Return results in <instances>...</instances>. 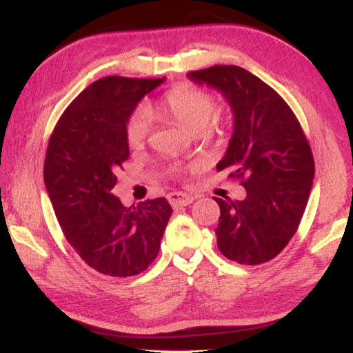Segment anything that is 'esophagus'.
Listing matches in <instances>:
<instances>
[{"instance_id":"obj_1","label":"esophagus","mask_w":353,"mask_h":353,"mask_svg":"<svg viewBox=\"0 0 353 353\" xmlns=\"http://www.w3.org/2000/svg\"><path fill=\"white\" fill-rule=\"evenodd\" d=\"M194 201L192 195L183 194V192H172L169 194V203L173 208H180V206H188Z\"/></svg>"}]
</instances>
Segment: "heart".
Listing matches in <instances>:
<instances>
[{"label":"heart","instance_id":"b5f03b06","mask_svg":"<svg viewBox=\"0 0 353 353\" xmlns=\"http://www.w3.org/2000/svg\"><path fill=\"white\" fill-rule=\"evenodd\" d=\"M153 113L169 117L190 133L208 127L215 113V101L209 92L192 85H176L154 103ZM150 133V117L138 110L127 123V141L132 147H141Z\"/></svg>","mask_w":353,"mask_h":353}]
</instances>
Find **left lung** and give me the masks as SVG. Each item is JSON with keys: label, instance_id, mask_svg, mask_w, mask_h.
Returning <instances> with one entry per match:
<instances>
[{"label": "left lung", "instance_id": "1", "mask_svg": "<svg viewBox=\"0 0 353 353\" xmlns=\"http://www.w3.org/2000/svg\"><path fill=\"white\" fill-rule=\"evenodd\" d=\"M188 77L220 91L234 114V132L217 169H230L246 196H214L220 206L219 250L242 265L268 262L285 248L304 215L314 176L312 148L292 108L254 74L217 65Z\"/></svg>", "mask_w": 353, "mask_h": 353}]
</instances>
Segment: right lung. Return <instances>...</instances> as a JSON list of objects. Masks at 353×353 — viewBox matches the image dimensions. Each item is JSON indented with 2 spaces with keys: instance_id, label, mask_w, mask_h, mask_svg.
Returning <instances> with one entry per match:
<instances>
[{
  "instance_id": "obj_1",
  "label": "right lung",
  "mask_w": 353,
  "mask_h": 353,
  "mask_svg": "<svg viewBox=\"0 0 353 353\" xmlns=\"http://www.w3.org/2000/svg\"><path fill=\"white\" fill-rule=\"evenodd\" d=\"M163 79L108 76L70 103L54 128L45 159V186L61 231L99 273L136 276L158 256L172 215L165 199L125 208L111 194L128 159L127 123L136 105Z\"/></svg>"
}]
</instances>
